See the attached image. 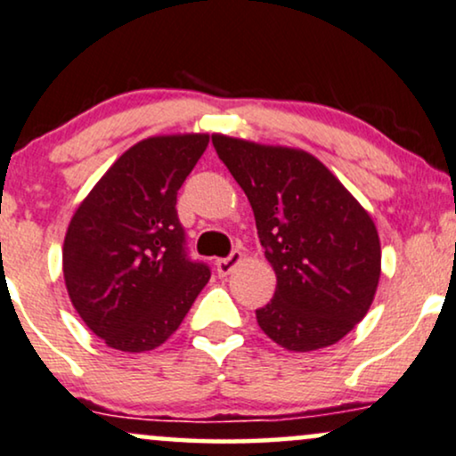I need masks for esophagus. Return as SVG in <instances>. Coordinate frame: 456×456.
<instances>
[{
  "mask_svg": "<svg viewBox=\"0 0 456 456\" xmlns=\"http://www.w3.org/2000/svg\"><path fill=\"white\" fill-rule=\"evenodd\" d=\"M242 259H244V255L240 250H233L227 259H218L216 261L218 276H229V273L235 270V265H240V263H242Z\"/></svg>",
  "mask_w": 456,
  "mask_h": 456,
  "instance_id": "34e87169",
  "label": "esophagus"
}]
</instances>
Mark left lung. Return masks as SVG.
Returning <instances> with one entry per match:
<instances>
[{
    "mask_svg": "<svg viewBox=\"0 0 456 456\" xmlns=\"http://www.w3.org/2000/svg\"><path fill=\"white\" fill-rule=\"evenodd\" d=\"M212 144L248 197L276 290L256 322L278 346L310 353L354 329L380 281V238L331 169L301 148L214 134Z\"/></svg>",
    "mask_w": 456,
    "mask_h": 456,
    "instance_id": "1",
    "label": "left lung"
}]
</instances>
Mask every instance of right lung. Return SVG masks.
I'll return each instance as SVG.
<instances>
[{"label": "right lung", "instance_id": "obj_1", "mask_svg": "<svg viewBox=\"0 0 456 456\" xmlns=\"http://www.w3.org/2000/svg\"><path fill=\"white\" fill-rule=\"evenodd\" d=\"M210 135H152L125 151L80 201L63 242L65 289L110 348L146 353L180 327L210 281L186 259L175 195Z\"/></svg>", "mask_w": 456, "mask_h": 456}]
</instances>
